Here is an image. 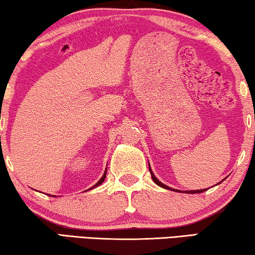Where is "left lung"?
Returning a JSON list of instances; mask_svg holds the SVG:
<instances>
[{
  "instance_id": "8db88e82",
  "label": "left lung",
  "mask_w": 255,
  "mask_h": 255,
  "mask_svg": "<svg viewBox=\"0 0 255 255\" xmlns=\"http://www.w3.org/2000/svg\"><path fill=\"white\" fill-rule=\"evenodd\" d=\"M149 172H150V175H152V179H153V181L155 183H156L157 185H159V187H162V188H164V189H169V190H173V191H176V190H174V189H171V188H169L167 187V185H165L164 183H162L161 181H158L156 178H155V175L153 174V172H152V170L149 169ZM207 189H201V190H195V191H188L187 193H200V192H204V191H206Z\"/></svg>"
}]
</instances>
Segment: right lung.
<instances>
[{
  "mask_svg": "<svg viewBox=\"0 0 255 255\" xmlns=\"http://www.w3.org/2000/svg\"><path fill=\"white\" fill-rule=\"evenodd\" d=\"M106 174H107V171L105 172V174L102 175V178L98 181V183H97V184H94V187H98V185H100V184L103 182V181H105V179H106ZM94 187H92V188H94Z\"/></svg>",
  "mask_w": 255,
  "mask_h": 255,
  "instance_id": "right-lung-1",
  "label": "right lung"
}]
</instances>
